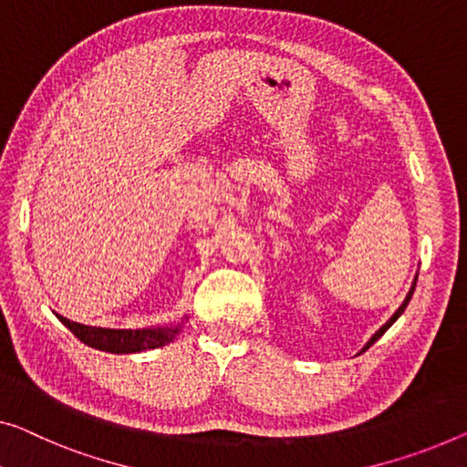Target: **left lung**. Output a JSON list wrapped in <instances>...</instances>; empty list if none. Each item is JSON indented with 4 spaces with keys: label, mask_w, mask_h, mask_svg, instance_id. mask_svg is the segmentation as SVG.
I'll return each mask as SVG.
<instances>
[{
    "label": "left lung",
    "mask_w": 467,
    "mask_h": 467,
    "mask_svg": "<svg viewBox=\"0 0 467 467\" xmlns=\"http://www.w3.org/2000/svg\"><path fill=\"white\" fill-rule=\"evenodd\" d=\"M415 283H417V276L413 278V285H411V289H409V294H407V297H405V302H402L400 306H399V310H396L394 312V315L392 317H389L388 318V321H386V325H381L379 327V329L378 331H375L373 333V336H371V339H368V342L363 346V350H360V352H365L367 350V348H371L375 342H378V339L381 337V336H384V333L389 329V327H392L396 321H399V318H400V315H402V312H405L407 310V306H409V302H411V297H413V291H415Z\"/></svg>",
    "instance_id": "obj_1"
}]
</instances>
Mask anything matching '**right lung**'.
<instances>
[{"instance_id":"add662e5","label":"right lung","mask_w":467,"mask_h":467,"mask_svg":"<svg viewBox=\"0 0 467 467\" xmlns=\"http://www.w3.org/2000/svg\"><path fill=\"white\" fill-rule=\"evenodd\" d=\"M58 317V321L73 331V336L81 339L83 344L96 350L110 354H136L152 348H161L173 342L178 333L182 331L184 323L189 321V315L180 318L178 323H167L157 327H146V329H109V327H92L68 321L67 317Z\"/></svg>"}]
</instances>
